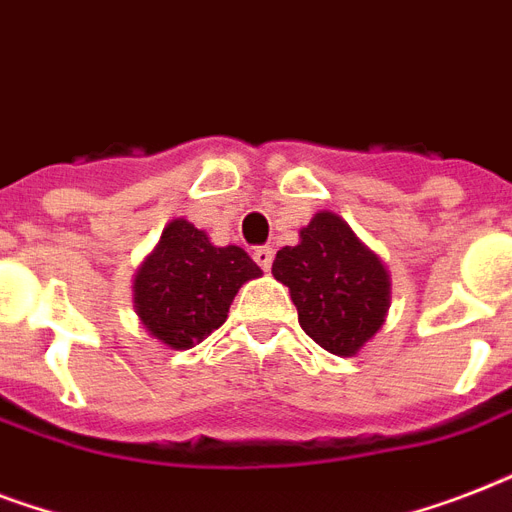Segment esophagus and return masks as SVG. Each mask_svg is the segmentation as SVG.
Wrapping results in <instances>:
<instances>
[{
    "label": "esophagus",
    "mask_w": 512,
    "mask_h": 512,
    "mask_svg": "<svg viewBox=\"0 0 512 512\" xmlns=\"http://www.w3.org/2000/svg\"><path fill=\"white\" fill-rule=\"evenodd\" d=\"M255 263L263 268V271H271V265H273V249L271 247H257L255 249Z\"/></svg>",
    "instance_id": "esophagus-1"
}]
</instances>
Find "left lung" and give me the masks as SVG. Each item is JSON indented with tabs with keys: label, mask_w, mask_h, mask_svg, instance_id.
Masks as SVG:
<instances>
[{
	"label": "left lung",
	"mask_w": 512,
	"mask_h": 512,
	"mask_svg": "<svg viewBox=\"0 0 512 512\" xmlns=\"http://www.w3.org/2000/svg\"><path fill=\"white\" fill-rule=\"evenodd\" d=\"M271 273L289 287L305 335L335 356H356L385 324L388 268L337 212H316L300 244L276 252Z\"/></svg>",
	"instance_id": "1"
}]
</instances>
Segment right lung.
I'll list each match as a JSON object with an SVG mask.
<instances>
[{
	"mask_svg": "<svg viewBox=\"0 0 512 512\" xmlns=\"http://www.w3.org/2000/svg\"><path fill=\"white\" fill-rule=\"evenodd\" d=\"M257 276L263 271L244 249L215 247L201 228L175 217L135 273L132 305L154 340L188 350L223 327L241 284Z\"/></svg>",
	"mask_w": 512,
	"mask_h": 512,
	"instance_id": "obj_1",
	"label": "right lung"
}]
</instances>
